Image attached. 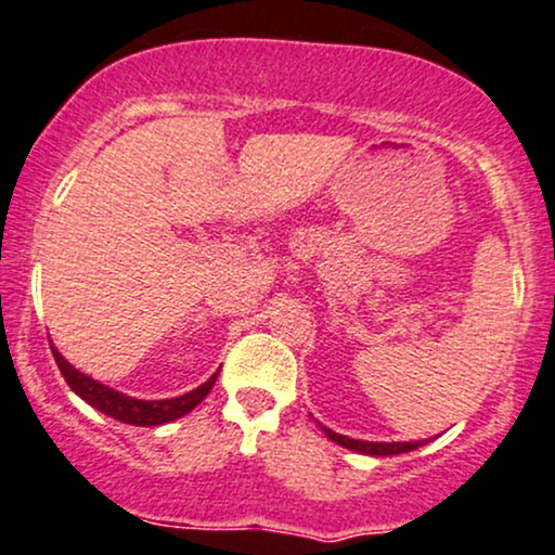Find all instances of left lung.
Wrapping results in <instances>:
<instances>
[{"label": "left lung", "mask_w": 555, "mask_h": 555, "mask_svg": "<svg viewBox=\"0 0 555 555\" xmlns=\"http://www.w3.org/2000/svg\"><path fill=\"white\" fill-rule=\"evenodd\" d=\"M322 431L327 434L335 444H340L345 449H353V452H361V454H374V457H389V454L413 452V449L423 447V441H392V444H387V441H356V439H348V436L335 434L332 428H324V426H322Z\"/></svg>", "instance_id": "8db88e82"}]
</instances>
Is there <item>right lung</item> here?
<instances>
[{
    "mask_svg": "<svg viewBox=\"0 0 555 555\" xmlns=\"http://www.w3.org/2000/svg\"><path fill=\"white\" fill-rule=\"evenodd\" d=\"M51 353H54L56 366L62 371L64 382L69 384L72 392L80 395L88 405H93L95 410H101V413L111 415L114 421L129 423V426H160V423L176 421L181 418V415L192 413V410L197 408L207 395H210L212 384L218 379V374H212L210 379L202 384V387L192 389L189 395L173 397V400H134V397L116 392V389L106 387V384L80 374L75 366H69V361H64L62 353H59L54 345H51Z\"/></svg>",
    "mask_w": 555,
    "mask_h": 555,
    "instance_id": "1",
    "label": "right lung"
}]
</instances>
